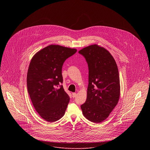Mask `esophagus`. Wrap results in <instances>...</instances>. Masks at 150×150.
Returning <instances> with one entry per match:
<instances>
[{"mask_svg":"<svg viewBox=\"0 0 150 150\" xmlns=\"http://www.w3.org/2000/svg\"><path fill=\"white\" fill-rule=\"evenodd\" d=\"M76 96V93H72V97L74 98Z\"/></svg>","mask_w":150,"mask_h":150,"instance_id":"34e87169","label":"esophagus"}]
</instances>
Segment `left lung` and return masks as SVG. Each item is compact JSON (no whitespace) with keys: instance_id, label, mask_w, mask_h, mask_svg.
I'll use <instances>...</instances> for the list:
<instances>
[{"instance_id":"obj_1","label":"left lung","mask_w":150,"mask_h":150,"mask_svg":"<svg viewBox=\"0 0 150 150\" xmlns=\"http://www.w3.org/2000/svg\"><path fill=\"white\" fill-rule=\"evenodd\" d=\"M79 53L86 58L89 69L87 97L81 108L88 120L99 123L107 119L119 100L118 68L111 53L97 44L86 47Z\"/></svg>"}]
</instances>
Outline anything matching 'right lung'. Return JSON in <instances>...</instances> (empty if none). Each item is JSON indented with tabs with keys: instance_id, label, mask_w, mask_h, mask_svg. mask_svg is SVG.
Masks as SVG:
<instances>
[{
	"instance_id": "right-lung-1",
	"label": "right lung",
	"mask_w": 150,
	"mask_h": 150,
	"mask_svg": "<svg viewBox=\"0 0 150 150\" xmlns=\"http://www.w3.org/2000/svg\"><path fill=\"white\" fill-rule=\"evenodd\" d=\"M76 51L51 44L36 52L31 59L27 74L28 93L36 112L47 121H57L65 113L70 97L63 86L57 87L63 81L64 61Z\"/></svg>"
}]
</instances>
